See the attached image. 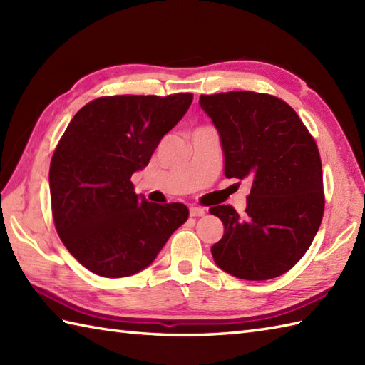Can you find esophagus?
I'll return each instance as SVG.
<instances>
[{
	"instance_id": "1",
	"label": "esophagus",
	"mask_w": 365,
	"mask_h": 365,
	"mask_svg": "<svg viewBox=\"0 0 365 365\" xmlns=\"http://www.w3.org/2000/svg\"><path fill=\"white\" fill-rule=\"evenodd\" d=\"M190 215L195 216V218H197V216H204V215H205V210H204V208H200V207L191 205V207H190Z\"/></svg>"
}]
</instances>
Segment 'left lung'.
Returning <instances> with one entry per match:
<instances>
[{"label":"left lung","instance_id":"1","mask_svg":"<svg viewBox=\"0 0 365 365\" xmlns=\"http://www.w3.org/2000/svg\"><path fill=\"white\" fill-rule=\"evenodd\" d=\"M218 130L227 178H251L245 215L216 205L224 224L212 246L216 265L246 281L287 273L319 230L324 197L320 153L293 108L251 91L200 96Z\"/></svg>","mask_w":365,"mask_h":365}]
</instances>
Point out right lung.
Returning <instances> with one entry per match:
<instances>
[{
    "label": "right lung",
    "instance_id": "right-lung-1",
    "mask_svg": "<svg viewBox=\"0 0 365 365\" xmlns=\"http://www.w3.org/2000/svg\"><path fill=\"white\" fill-rule=\"evenodd\" d=\"M191 102V94L102 97L68 123L50 165L51 210L68 252L92 273H139L188 220L187 205L147 202L130 178Z\"/></svg>",
    "mask_w": 365,
    "mask_h": 365
}]
</instances>
